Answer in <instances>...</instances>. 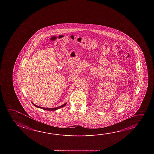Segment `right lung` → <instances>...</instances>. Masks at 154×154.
<instances>
[{
	"mask_svg": "<svg viewBox=\"0 0 154 154\" xmlns=\"http://www.w3.org/2000/svg\"><path fill=\"white\" fill-rule=\"evenodd\" d=\"M33 103V105H34V106H35L36 107H37V108H40V109H45V110L49 111H55V110H57V109H61V108L63 107L64 106H66V103H65L64 104H63V105L59 106L58 107H55V108H45V107H40V106H37V105H35L34 103Z\"/></svg>",
	"mask_w": 154,
	"mask_h": 154,
	"instance_id": "1",
	"label": "right lung"
}]
</instances>
